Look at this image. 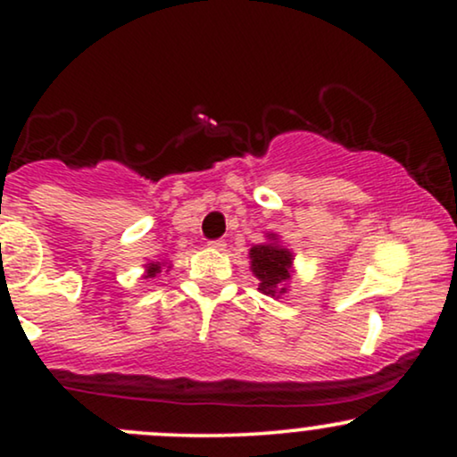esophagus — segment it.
<instances>
[{
	"instance_id": "esophagus-1",
	"label": "esophagus",
	"mask_w": 457,
	"mask_h": 457,
	"mask_svg": "<svg viewBox=\"0 0 457 457\" xmlns=\"http://www.w3.org/2000/svg\"><path fill=\"white\" fill-rule=\"evenodd\" d=\"M208 246H211V249H214V251H223L225 249V240H211Z\"/></svg>"
}]
</instances>
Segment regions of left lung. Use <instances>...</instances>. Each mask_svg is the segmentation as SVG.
I'll use <instances>...</instances> for the list:
<instances>
[{"label":"left lung","mask_w":457,"mask_h":457,"mask_svg":"<svg viewBox=\"0 0 457 457\" xmlns=\"http://www.w3.org/2000/svg\"><path fill=\"white\" fill-rule=\"evenodd\" d=\"M251 270L260 279V292L266 296L279 298L287 292V281L292 277V253L279 245L277 234H269V240L251 246Z\"/></svg>","instance_id":"1"}]
</instances>
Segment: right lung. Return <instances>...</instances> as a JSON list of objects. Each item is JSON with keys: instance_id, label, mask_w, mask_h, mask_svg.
<instances>
[{"instance_id": "1", "label": "right lung", "mask_w": 457, "mask_h": 457, "mask_svg": "<svg viewBox=\"0 0 457 457\" xmlns=\"http://www.w3.org/2000/svg\"><path fill=\"white\" fill-rule=\"evenodd\" d=\"M161 269H162V264L161 262H152V264H148L145 266V279H148V277H156L161 272Z\"/></svg>"}]
</instances>
